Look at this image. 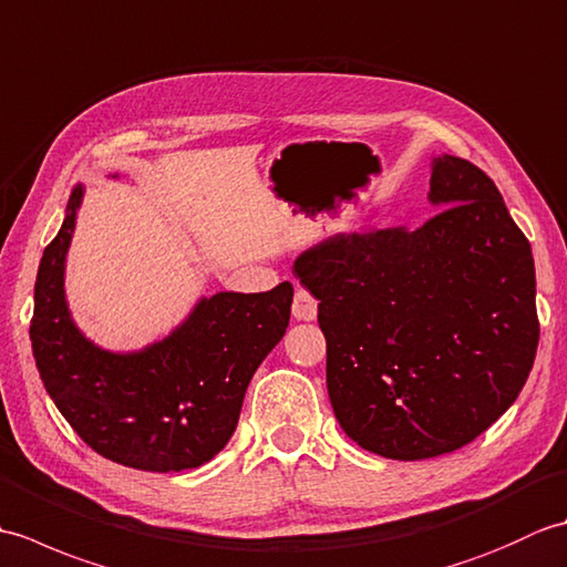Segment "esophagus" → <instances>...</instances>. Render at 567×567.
Returning <instances> with one entry per match:
<instances>
[{"label":"esophagus","instance_id":"obj_1","mask_svg":"<svg viewBox=\"0 0 567 567\" xmlns=\"http://www.w3.org/2000/svg\"><path fill=\"white\" fill-rule=\"evenodd\" d=\"M317 299L311 297L305 287H297L292 299V317L297 321H315L317 319Z\"/></svg>","mask_w":567,"mask_h":567}]
</instances>
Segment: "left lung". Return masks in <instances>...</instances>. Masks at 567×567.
I'll use <instances>...</instances> for the list:
<instances>
[{
  "instance_id": "left-lung-1",
  "label": "left lung",
  "mask_w": 567,
  "mask_h": 567,
  "mask_svg": "<svg viewBox=\"0 0 567 567\" xmlns=\"http://www.w3.org/2000/svg\"><path fill=\"white\" fill-rule=\"evenodd\" d=\"M429 202L441 212L416 231L336 234L292 265L319 299L336 419L392 461L477 439L519 396L538 348L532 244L495 183L443 153Z\"/></svg>"
}]
</instances>
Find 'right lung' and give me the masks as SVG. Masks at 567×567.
<instances>
[{"label": "right lung", "mask_w": 567, "mask_h": 567, "mask_svg": "<svg viewBox=\"0 0 567 567\" xmlns=\"http://www.w3.org/2000/svg\"><path fill=\"white\" fill-rule=\"evenodd\" d=\"M82 197L78 185L35 277L29 333L43 388L78 436L114 463L148 473L209 463L234 436L252 372L282 341L292 285L202 297L165 339L106 351L78 329L65 297Z\"/></svg>", "instance_id": "right-lung-1"}]
</instances>
